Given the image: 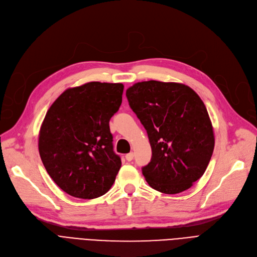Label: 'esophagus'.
Masks as SVG:
<instances>
[{"instance_id": "obj_1", "label": "esophagus", "mask_w": 257, "mask_h": 257, "mask_svg": "<svg viewBox=\"0 0 257 257\" xmlns=\"http://www.w3.org/2000/svg\"><path fill=\"white\" fill-rule=\"evenodd\" d=\"M125 159H126V161H132L133 159H134V154L133 153H128V154H126L125 155Z\"/></svg>"}]
</instances>
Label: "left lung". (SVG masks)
Listing matches in <instances>:
<instances>
[{"instance_id":"obj_1","label":"left lung","mask_w":257,"mask_h":257,"mask_svg":"<svg viewBox=\"0 0 257 257\" xmlns=\"http://www.w3.org/2000/svg\"><path fill=\"white\" fill-rule=\"evenodd\" d=\"M126 97L151 143V162L142 167L146 182L167 194L190 188L214 149L213 127L200 96L183 83L150 80L132 85Z\"/></svg>"}]
</instances>
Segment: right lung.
Masks as SVG:
<instances>
[{
    "label": "right lung",
    "instance_id": "1",
    "mask_svg": "<svg viewBox=\"0 0 257 257\" xmlns=\"http://www.w3.org/2000/svg\"><path fill=\"white\" fill-rule=\"evenodd\" d=\"M122 83L92 81L66 90L45 116L39 151L47 173L72 197L95 199L114 184L121 167L108 122L118 111Z\"/></svg>",
    "mask_w": 257,
    "mask_h": 257
}]
</instances>
